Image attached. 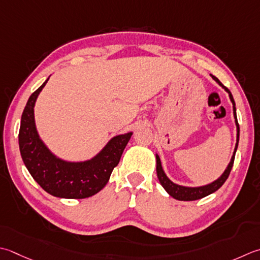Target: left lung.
<instances>
[{
    "mask_svg": "<svg viewBox=\"0 0 260 260\" xmlns=\"http://www.w3.org/2000/svg\"><path fill=\"white\" fill-rule=\"evenodd\" d=\"M211 76L213 78V80H215L216 82L220 84L223 89H224L226 92L229 93V96H230V100L233 105V116H235V119H236V125H237V144L235 147V152H233V155L231 157V161L230 164L228 165L226 169L223 172L222 176L220 178H217L215 181L211 182V184L205 185V186H201V187H185V186H180V185H177L175 182H172L169 178L167 177V175L165 174L164 169H162V166H161V160L160 157L157 154H155L156 157V175L157 178H159V181L160 184L162 185V187L165 188L167 190L168 194H169L171 197L176 198L178 201H196V200H201V198L208 196L212 192L216 191L218 188H220L223 184H224L225 180L228 179L229 175H230L231 169L233 167V162H235V156H236V152L238 149V143H239V132H240V128H239V124H238V119H237V111H236V103L235 100H233V96L230 92V90L228 88H225L224 85H223L220 80L217 78H215L214 75Z\"/></svg>",
    "mask_w": 260,
    "mask_h": 260,
    "instance_id": "obj_1",
    "label": "left lung"
}]
</instances>
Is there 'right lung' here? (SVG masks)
Here are the masks:
<instances>
[{
  "label": "right lung",
  "mask_w": 260,
  "mask_h": 260,
  "mask_svg": "<svg viewBox=\"0 0 260 260\" xmlns=\"http://www.w3.org/2000/svg\"><path fill=\"white\" fill-rule=\"evenodd\" d=\"M48 79L29 96L21 116L19 147L23 164L50 195L76 200L93 196L107 185L133 133L113 137L98 154L86 161L69 162L54 155L38 135L34 114L36 100Z\"/></svg>",
  "instance_id": "right-lung-1"
}]
</instances>
